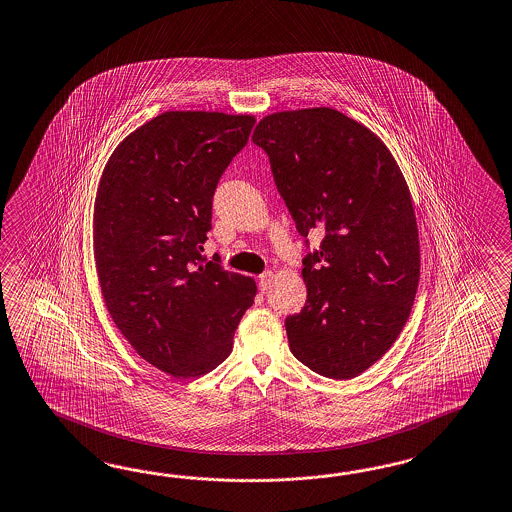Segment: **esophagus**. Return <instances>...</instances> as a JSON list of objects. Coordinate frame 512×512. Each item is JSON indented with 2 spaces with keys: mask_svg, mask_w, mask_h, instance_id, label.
Masks as SVG:
<instances>
[{
  "mask_svg": "<svg viewBox=\"0 0 512 512\" xmlns=\"http://www.w3.org/2000/svg\"><path fill=\"white\" fill-rule=\"evenodd\" d=\"M273 282H275V273H273V271H267V273L260 275V282H258V286H260L262 291H267V289H271Z\"/></svg>",
  "mask_w": 512,
  "mask_h": 512,
  "instance_id": "esophagus-1",
  "label": "esophagus"
}]
</instances>
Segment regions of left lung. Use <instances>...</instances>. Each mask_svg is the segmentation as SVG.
<instances>
[{"instance_id": "1", "label": "left lung", "mask_w": 512, "mask_h": 512, "mask_svg": "<svg viewBox=\"0 0 512 512\" xmlns=\"http://www.w3.org/2000/svg\"><path fill=\"white\" fill-rule=\"evenodd\" d=\"M299 234L306 304L286 319L289 349L330 379L358 377L394 345L420 282V237L407 180L388 146L330 107L278 111L252 133Z\"/></svg>"}]
</instances>
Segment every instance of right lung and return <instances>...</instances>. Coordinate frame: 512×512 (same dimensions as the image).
<instances>
[{"label": "right lung", "instance_id": "right-lung-1", "mask_svg": "<svg viewBox=\"0 0 512 512\" xmlns=\"http://www.w3.org/2000/svg\"><path fill=\"white\" fill-rule=\"evenodd\" d=\"M256 118L167 111L124 137L94 200L92 245L105 308L148 364L197 379L232 353L256 297L250 276L204 263L211 198Z\"/></svg>", "mask_w": 512, "mask_h": 512}]
</instances>
